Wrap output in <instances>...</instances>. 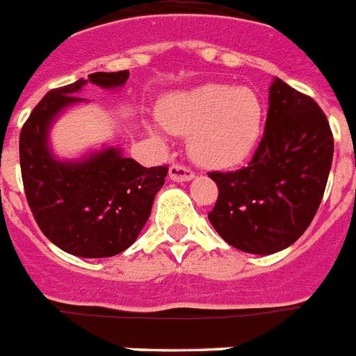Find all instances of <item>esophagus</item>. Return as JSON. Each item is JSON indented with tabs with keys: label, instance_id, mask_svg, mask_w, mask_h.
Here are the masks:
<instances>
[{
	"label": "esophagus",
	"instance_id": "1",
	"mask_svg": "<svg viewBox=\"0 0 356 356\" xmlns=\"http://www.w3.org/2000/svg\"><path fill=\"white\" fill-rule=\"evenodd\" d=\"M169 178L172 181H189L195 178V175H193L191 169H187L184 165L175 163L169 167Z\"/></svg>",
	"mask_w": 356,
	"mask_h": 356
}]
</instances>
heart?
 <instances>
[{
    "label": "heart",
    "mask_w": 356,
    "mask_h": 356,
    "mask_svg": "<svg viewBox=\"0 0 356 356\" xmlns=\"http://www.w3.org/2000/svg\"><path fill=\"white\" fill-rule=\"evenodd\" d=\"M158 118L167 130L189 134L187 147L196 161L213 169L243 163L257 147L264 108L255 90L207 82L169 93Z\"/></svg>",
    "instance_id": "1"
}]
</instances>
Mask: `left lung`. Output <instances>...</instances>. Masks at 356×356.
Listing matches in <instances>:
<instances>
[{
    "label": "left lung",
    "instance_id": "1",
    "mask_svg": "<svg viewBox=\"0 0 356 356\" xmlns=\"http://www.w3.org/2000/svg\"><path fill=\"white\" fill-rule=\"evenodd\" d=\"M332 152L322 108L275 76L263 139L252 161L235 172H209L218 187L209 222L227 244L246 254L289 248L316 215Z\"/></svg>",
    "mask_w": 356,
    "mask_h": 356
}]
</instances>
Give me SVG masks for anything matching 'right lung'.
Masks as SVG:
<instances>
[{
  "instance_id": "obj_1",
  "label": "right lung",
  "mask_w": 356,
  "mask_h": 356,
  "mask_svg": "<svg viewBox=\"0 0 356 356\" xmlns=\"http://www.w3.org/2000/svg\"><path fill=\"white\" fill-rule=\"evenodd\" d=\"M129 71L92 73L70 86L51 90L36 104L19 134V165L25 196L44 235L76 257H112L132 246L165 184L167 167H143L119 147L88 150L62 160L51 149V129L62 113L88 99L86 84L118 90Z\"/></svg>"
}]
</instances>
